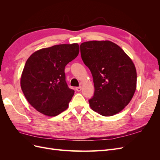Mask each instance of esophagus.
<instances>
[{
  "label": "esophagus",
  "instance_id": "obj_1",
  "mask_svg": "<svg viewBox=\"0 0 160 160\" xmlns=\"http://www.w3.org/2000/svg\"><path fill=\"white\" fill-rule=\"evenodd\" d=\"M75 89H76L77 91H81V89H82V88H81V86H79V87H77V88H76Z\"/></svg>",
  "mask_w": 160,
  "mask_h": 160
}]
</instances>
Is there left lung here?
Listing matches in <instances>:
<instances>
[{"instance_id": "8db88e82", "label": "left lung", "mask_w": 160, "mask_h": 160, "mask_svg": "<svg viewBox=\"0 0 160 160\" xmlns=\"http://www.w3.org/2000/svg\"><path fill=\"white\" fill-rule=\"evenodd\" d=\"M81 59L93 78L95 92L89 100L99 114L112 116L132 100L136 89L137 72L133 61L124 51L109 41L81 43Z\"/></svg>"}]
</instances>
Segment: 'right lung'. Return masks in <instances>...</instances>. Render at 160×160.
Masks as SVG:
<instances>
[{"mask_svg":"<svg viewBox=\"0 0 160 160\" xmlns=\"http://www.w3.org/2000/svg\"><path fill=\"white\" fill-rule=\"evenodd\" d=\"M79 52L77 43L58 45L37 51L27 59L21 87L28 102L38 112L54 117L68 108L75 91L66 83L65 67Z\"/></svg>","mask_w":160,"mask_h":160,"instance_id":"right-lung-1","label":"right lung"}]
</instances>
